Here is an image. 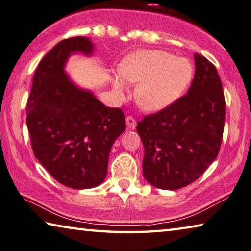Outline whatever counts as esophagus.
I'll return each instance as SVG.
<instances>
[{"instance_id": "obj_1", "label": "esophagus", "mask_w": 251, "mask_h": 251, "mask_svg": "<svg viewBox=\"0 0 251 251\" xmlns=\"http://www.w3.org/2000/svg\"><path fill=\"white\" fill-rule=\"evenodd\" d=\"M126 126H128V128L130 130H134L135 129V126H137V121L134 120V118L132 117H126Z\"/></svg>"}]
</instances>
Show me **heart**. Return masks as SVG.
Instances as JSON below:
<instances>
[{"label":"heart","mask_w":251,"mask_h":251,"mask_svg":"<svg viewBox=\"0 0 251 251\" xmlns=\"http://www.w3.org/2000/svg\"><path fill=\"white\" fill-rule=\"evenodd\" d=\"M190 60L159 50H143L126 56L113 76L116 92L123 96L128 83L137 85L135 100L148 111H161L183 97L194 79Z\"/></svg>","instance_id":"heart-1"}]
</instances>
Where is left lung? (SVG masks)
<instances>
[{
	"label": "left lung",
	"mask_w": 251,
	"mask_h": 251,
	"mask_svg": "<svg viewBox=\"0 0 251 251\" xmlns=\"http://www.w3.org/2000/svg\"><path fill=\"white\" fill-rule=\"evenodd\" d=\"M195 64V77L186 96L137 125L145 147L143 176L163 190L196 181L215 161L223 141V83L206 57L196 53Z\"/></svg>",
	"instance_id": "obj_1"
}]
</instances>
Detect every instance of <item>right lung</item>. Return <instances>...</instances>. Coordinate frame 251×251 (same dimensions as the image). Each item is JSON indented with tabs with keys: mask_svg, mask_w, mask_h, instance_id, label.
<instances>
[{
	"mask_svg": "<svg viewBox=\"0 0 251 251\" xmlns=\"http://www.w3.org/2000/svg\"><path fill=\"white\" fill-rule=\"evenodd\" d=\"M93 52L85 36L57 43L35 70L26 105L35 158L56 181L77 190L104 181L111 148L126 129L120 109L105 106L65 72L70 56Z\"/></svg>",
	"mask_w": 251,
	"mask_h": 251,
	"instance_id": "obj_1",
	"label": "right lung"
}]
</instances>
